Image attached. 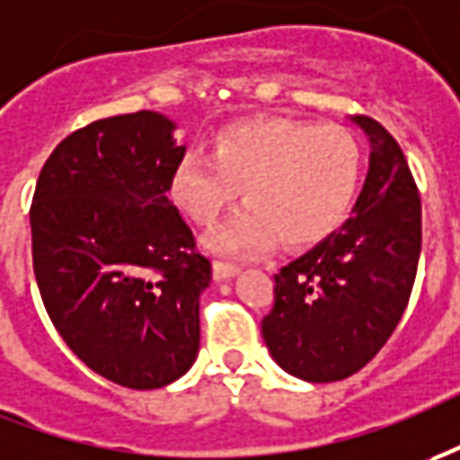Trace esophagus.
Listing matches in <instances>:
<instances>
[{
    "instance_id": "1",
    "label": "esophagus",
    "mask_w": 460,
    "mask_h": 460,
    "mask_svg": "<svg viewBox=\"0 0 460 460\" xmlns=\"http://www.w3.org/2000/svg\"><path fill=\"white\" fill-rule=\"evenodd\" d=\"M242 271L239 264H229V261H214V277H217L218 282H226L231 277H236Z\"/></svg>"
}]
</instances>
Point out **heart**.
I'll return each mask as SVG.
<instances>
[{
	"mask_svg": "<svg viewBox=\"0 0 460 460\" xmlns=\"http://www.w3.org/2000/svg\"><path fill=\"white\" fill-rule=\"evenodd\" d=\"M362 148L342 125L261 118L221 128L211 158L189 153L173 168L171 199L208 226L242 190L246 201L204 239L218 256H259L282 242L309 249L332 236L360 193Z\"/></svg>",
	"mask_w": 460,
	"mask_h": 460,
	"instance_id": "obj_1",
	"label": "heart"
}]
</instances>
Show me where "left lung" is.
Listing matches in <instances>:
<instances>
[{"mask_svg":"<svg viewBox=\"0 0 460 460\" xmlns=\"http://www.w3.org/2000/svg\"><path fill=\"white\" fill-rule=\"evenodd\" d=\"M370 168L352 218L274 274L261 337L284 373L335 383L380 352L408 307L420 256V196L401 146L373 118L355 115Z\"/></svg>","mask_w":460,"mask_h":460,"instance_id":"1","label":"left lung"}]
</instances>
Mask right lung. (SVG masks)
Here are the masks:
<instances>
[{
  "instance_id": "right-lung-1",
  "label": "right lung",
  "mask_w": 460,
  "mask_h": 460,
  "mask_svg": "<svg viewBox=\"0 0 460 460\" xmlns=\"http://www.w3.org/2000/svg\"><path fill=\"white\" fill-rule=\"evenodd\" d=\"M176 123L140 111L75 130L47 158L30 226L37 287L59 337L90 370L155 390L199 355L211 261L168 199L186 155Z\"/></svg>"
}]
</instances>
